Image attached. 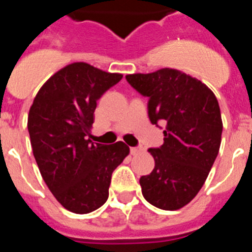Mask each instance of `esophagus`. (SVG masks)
I'll list each match as a JSON object with an SVG mask.
<instances>
[{"label": "esophagus", "instance_id": "34e87169", "mask_svg": "<svg viewBox=\"0 0 252 252\" xmlns=\"http://www.w3.org/2000/svg\"><path fill=\"white\" fill-rule=\"evenodd\" d=\"M130 151L132 155H137V154L142 153V151H144V149H142L141 146H136V148H131Z\"/></svg>", "mask_w": 252, "mask_h": 252}]
</instances>
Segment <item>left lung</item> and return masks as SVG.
<instances>
[{
  "label": "left lung",
  "mask_w": 252,
  "mask_h": 252,
  "mask_svg": "<svg viewBox=\"0 0 252 252\" xmlns=\"http://www.w3.org/2000/svg\"><path fill=\"white\" fill-rule=\"evenodd\" d=\"M126 79L149 97L151 124H165L164 144L149 149L155 166L140 178L142 195L160 209L182 208L201 190L220 151L223 125L217 98L206 84L177 69Z\"/></svg>",
  "instance_id": "obj_1"
}]
</instances>
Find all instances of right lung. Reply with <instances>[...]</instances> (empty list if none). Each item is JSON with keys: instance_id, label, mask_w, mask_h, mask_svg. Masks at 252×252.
Here are the masks:
<instances>
[{"instance_id": "add662e5", "label": "right lung", "mask_w": 252, "mask_h": 252, "mask_svg": "<svg viewBox=\"0 0 252 252\" xmlns=\"http://www.w3.org/2000/svg\"><path fill=\"white\" fill-rule=\"evenodd\" d=\"M121 79L122 74L83 62L68 64L43 84L29 111L41 177L57 201L77 215L106 203L113 170L130 153L122 141L103 145L90 140L97 101Z\"/></svg>"}]
</instances>
